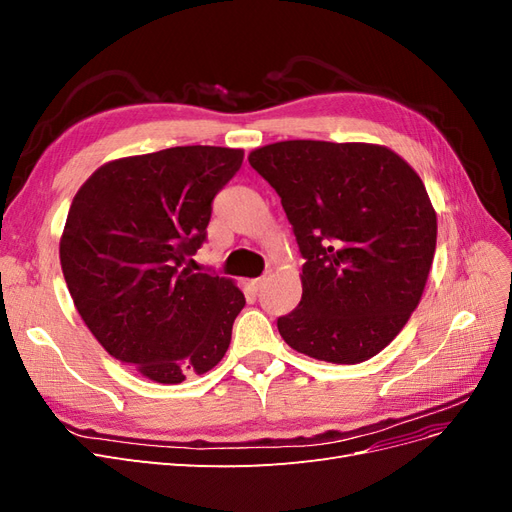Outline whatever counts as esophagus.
Returning a JSON list of instances; mask_svg holds the SVG:
<instances>
[{
  "instance_id": "obj_1",
  "label": "esophagus",
  "mask_w": 512,
  "mask_h": 512,
  "mask_svg": "<svg viewBox=\"0 0 512 512\" xmlns=\"http://www.w3.org/2000/svg\"><path fill=\"white\" fill-rule=\"evenodd\" d=\"M265 280H267V277H256V280H252V282H250L252 290H254V292H258V290L262 288V284H265Z\"/></svg>"
}]
</instances>
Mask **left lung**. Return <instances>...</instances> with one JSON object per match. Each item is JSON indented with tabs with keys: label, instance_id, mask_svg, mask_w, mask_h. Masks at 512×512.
Segmentation results:
<instances>
[{
	"label": "left lung",
	"instance_id": "8db88e82",
	"mask_svg": "<svg viewBox=\"0 0 512 512\" xmlns=\"http://www.w3.org/2000/svg\"><path fill=\"white\" fill-rule=\"evenodd\" d=\"M247 160L280 194L305 258L301 303L277 318L284 342L339 365L376 356L421 301L436 252L421 177L369 143L282 141Z\"/></svg>",
	"mask_w": 512,
	"mask_h": 512
}]
</instances>
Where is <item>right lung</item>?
<instances>
[{
	"mask_svg": "<svg viewBox=\"0 0 512 512\" xmlns=\"http://www.w3.org/2000/svg\"><path fill=\"white\" fill-rule=\"evenodd\" d=\"M241 162V149L207 145L121 158L70 205L59 260L72 301L102 348L153 382L205 374L228 350L243 292L190 267Z\"/></svg>",
	"mask_w": 512,
	"mask_h": 512,
	"instance_id": "obj_1",
	"label": "right lung"
}]
</instances>
